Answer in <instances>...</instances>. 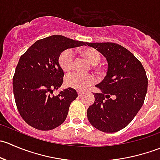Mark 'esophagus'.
Returning <instances> with one entry per match:
<instances>
[{
  "label": "esophagus",
  "instance_id": "34e87169",
  "mask_svg": "<svg viewBox=\"0 0 160 160\" xmlns=\"http://www.w3.org/2000/svg\"><path fill=\"white\" fill-rule=\"evenodd\" d=\"M77 93H78V95L80 97L83 96V91H80V90H77Z\"/></svg>",
  "mask_w": 160,
  "mask_h": 160
}]
</instances>
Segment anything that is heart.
I'll list each match as a JSON object with an SVG mask.
<instances>
[{"instance_id": "1", "label": "heart", "mask_w": 160, "mask_h": 160, "mask_svg": "<svg viewBox=\"0 0 160 160\" xmlns=\"http://www.w3.org/2000/svg\"><path fill=\"white\" fill-rule=\"evenodd\" d=\"M83 53L92 64L99 63L101 59V53L93 48H88ZM59 64L62 70L68 72L74 67V52L72 49H67L62 52L59 56ZM97 82V77L93 74H83L74 72L68 74L66 77V84L69 88L79 90L88 89Z\"/></svg>"}]
</instances>
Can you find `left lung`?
<instances>
[{
  "mask_svg": "<svg viewBox=\"0 0 160 160\" xmlns=\"http://www.w3.org/2000/svg\"><path fill=\"white\" fill-rule=\"evenodd\" d=\"M106 58L107 75L96 85L95 101L88 109V118L97 129L118 132L133 120L144 103L148 78L141 62L128 49L114 42H87ZM113 96L114 98H111Z\"/></svg>",
  "mask_w": 160,
  "mask_h": 160,
  "instance_id": "8db88e82",
  "label": "left lung"
}]
</instances>
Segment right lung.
<instances>
[{
  "instance_id": "obj_1",
  "label": "right lung",
  "mask_w": 160,
  "mask_h": 160,
  "mask_svg": "<svg viewBox=\"0 0 160 160\" xmlns=\"http://www.w3.org/2000/svg\"><path fill=\"white\" fill-rule=\"evenodd\" d=\"M83 45L84 42L52 35L36 41L21 56L13 77V91L18 111L30 126L52 130L66 120L78 94L71 88L53 94L63 82L59 56L63 50Z\"/></svg>"
}]
</instances>
